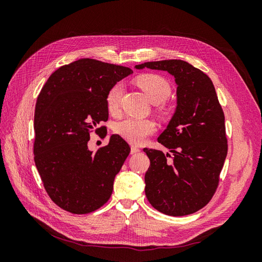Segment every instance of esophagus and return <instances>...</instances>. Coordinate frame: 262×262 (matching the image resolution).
Here are the masks:
<instances>
[{
    "label": "esophagus",
    "instance_id": "34e87169",
    "mask_svg": "<svg viewBox=\"0 0 262 262\" xmlns=\"http://www.w3.org/2000/svg\"><path fill=\"white\" fill-rule=\"evenodd\" d=\"M131 154H137V153H139L140 152V148L138 147V146H134V145H132L131 146Z\"/></svg>",
    "mask_w": 262,
    "mask_h": 262
}]
</instances>
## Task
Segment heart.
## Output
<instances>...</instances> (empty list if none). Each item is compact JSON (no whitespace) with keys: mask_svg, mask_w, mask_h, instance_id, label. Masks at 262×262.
<instances>
[{"mask_svg":"<svg viewBox=\"0 0 262 262\" xmlns=\"http://www.w3.org/2000/svg\"><path fill=\"white\" fill-rule=\"evenodd\" d=\"M137 84L145 93L150 102H153L158 115L167 118L172 114L173 106L167 100L171 94V85L167 78L154 73L142 74L137 77ZM122 93L123 85L121 82L115 83L108 90L106 94V106L110 114L116 115L120 110ZM155 130V123L149 119L126 118L116 125L118 136L132 144L142 143Z\"/></svg>","mask_w":262,"mask_h":262,"instance_id":"obj_1","label":"heart"}]
</instances>
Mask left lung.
Instances as JSON below:
<instances>
[{"label":"left lung","mask_w":262,"mask_h":262,"mask_svg":"<svg viewBox=\"0 0 262 262\" xmlns=\"http://www.w3.org/2000/svg\"><path fill=\"white\" fill-rule=\"evenodd\" d=\"M136 68L167 71L178 85L176 113L157 139L173 157L143 149L150 162L145 173L146 198L167 215L192 214L215 193L227 155L225 117L215 89L207 74L182 60L144 62Z\"/></svg>","instance_id":"8db88e82"}]
</instances>
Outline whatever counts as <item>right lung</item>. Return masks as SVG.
<instances>
[{"instance_id":"obj_1","label":"right lung","mask_w":262,"mask_h":262,"mask_svg":"<svg viewBox=\"0 0 262 262\" xmlns=\"http://www.w3.org/2000/svg\"><path fill=\"white\" fill-rule=\"evenodd\" d=\"M132 72L80 59L54 71L41 89L35 109L34 160L47 193L59 208L87 214L110 199L130 146L117 134L96 152L87 142L92 132L106 129L99 124L108 120V90Z\"/></svg>"}]
</instances>
